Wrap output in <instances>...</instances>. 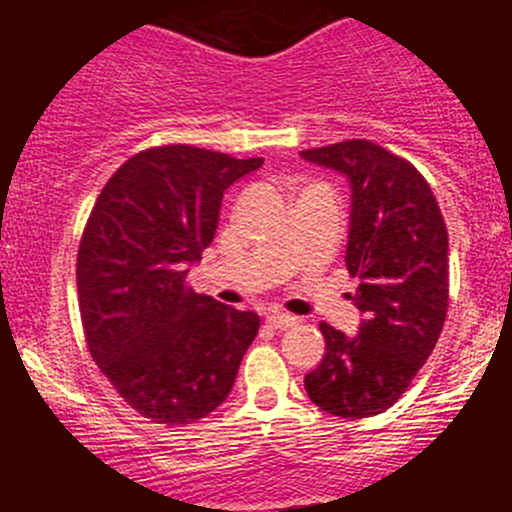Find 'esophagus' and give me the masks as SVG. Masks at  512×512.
Here are the masks:
<instances>
[{
  "mask_svg": "<svg viewBox=\"0 0 512 512\" xmlns=\"http://www.w3.org/2000/svg\"><path fill=\"white\" fill-rule=\"evenodd\" d=\"M265 322L270 324L272 329H289V327H294V324H297V319L289 317V314H282V312H270L265 317Z\"/></svg>",
  "mask_w": 512,
  "mask_h": 512,
  "instance_id": "1",
  "label": "esophagus"
}]
</instances>
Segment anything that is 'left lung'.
Instances as JSON below:
<instances>
[{"mask_svg": "<svg viewBox=\"0 0 512 512\" xmlns=\"http://www.w3.org/2000/svg\"><path fill=\"white\" fill-rule=\"evenodd\" d=\"M302 158L352 185L347 270L359 280L356 337L322 322L327 352L304 376L309 399L334 416L384 414L401 399L441 337L448 312V232L431 185L376 143H332Z\"/></svg>", "mask_w": 512, "mask_h": 512, "instance_id": "1", "label": "left lung"}]
</instances>
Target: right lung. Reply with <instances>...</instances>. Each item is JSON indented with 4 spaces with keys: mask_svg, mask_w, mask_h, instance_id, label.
<instances>
[{
    "mask_svg": "<svg viewBox=\"0 0 512 512\" xmlns=\"http://www.w3.org/2000/svg\"><path fill=\"white\" fill-rule=\"evenodd\" d=\"M262 158L158 146L103 185L76 257L81 324L98 369L131 409L165 426L208 416L227 399L260 329L188 287L218 230L223 193Z\"/></svg>",
    "mask_w": 512,
    "mask_h": 512,
    "instance_id": "obj_1",
    "label": "right lung"
}]
</instances>
